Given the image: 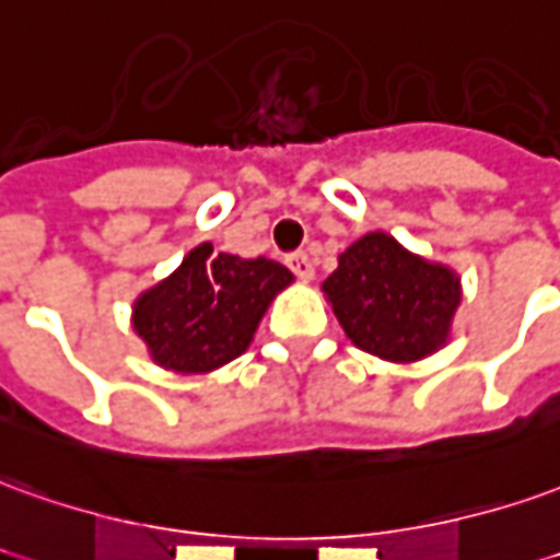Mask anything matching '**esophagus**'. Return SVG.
Here are the masks:
<instances>
[{"mask_svg":"<svg viewBox=\"0 0 560 560\" xmlns=\"http://www.w3.org/2000/svg\"><path fill=\"white\" fill-rule=\"evenodd\" d=\"M288 267H291V272L300 281H312V276H315L312 257H308V254H303V252L291 254V257H288Z\"/></svg>","mask_w":560,"mask_h":560,"instance_id":"34e87169","label":"esophagus"}]
</instances>
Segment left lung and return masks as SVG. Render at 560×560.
<instances>
[{
  "instance_id": "obj_1",
  "label": "left lung",
  "mask_w": 560,
  "mask_h": 560,
  "mask_svg": "<svg viewBox=\"0 0 560 560\" xmlns=\"http://www.w3.org/2000/svg\"><path fill=\"white\" fill-rule=\"evenodd\" d=\"M320 291L348 339L390 363L436 354L460 306L455 269L412 254L382 230L351 242Z\"/></svg>"
}]
</instances>
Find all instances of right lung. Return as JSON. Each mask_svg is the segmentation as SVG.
Wrapping results in <instances>:
<instances>
[{"label": "right lung", "instance_id": "add662e5", "mask_svg": "<svg viewBox=\"0 0 560 560\" xmlns=\"http://www.w3.org/2000/svg\"><path fill=\"white\" fill-rule=\"evenodd\" d=\"M291 281V269L276 260L214 254L212 242H202L172 276L136 296L132 330L163 370L212 373L248 351L269 303Z\"/></svg>", "mask_w": 560, "mask_h": 560}]
</instances>
